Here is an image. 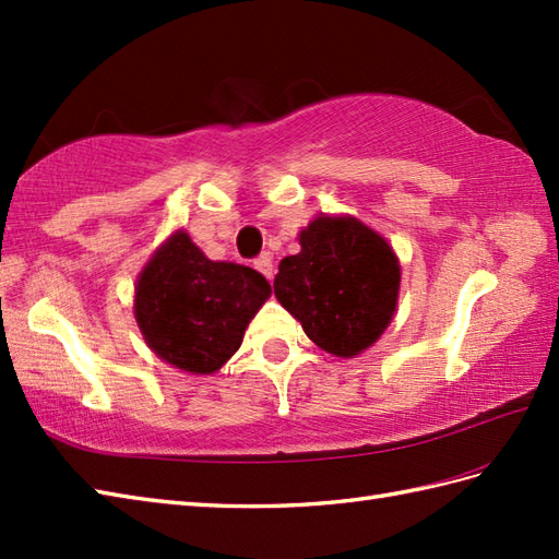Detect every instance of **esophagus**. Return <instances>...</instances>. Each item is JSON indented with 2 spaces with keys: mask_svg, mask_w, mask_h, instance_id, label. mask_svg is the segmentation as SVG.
<instances>
[{
  "mask_svg": "<svg viewBox=\"0 0 559 559\" xmlns=\"http://www.w3.org/2000/svg\"><path fill=\"white\" fill-rule=\"evenodd\" d=\"M254 269H257L259 273H264V276L271 281V278H273V259H271V254L257 257V259H254Z\"/></svg>",
  "mask_w": 559,
  "mask_h": 559,
  "instance_id": "esophagus-1",
  "label": "esophagus"
}]
</instances>
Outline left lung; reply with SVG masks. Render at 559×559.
Returning <instances> with one entry per match:
<instances>
[{
  "label": "left lung",
  "instance_id": "left-lung-1",
  "mask_svg": "<svg viewBox=\"0 0 559 559\" xmlns=\"http://www.w3.org/2000/svg\"><path fill=\"white\" fill-rule=\"evenodd\" d=\"M300 252L281 259L278 302L307 338L336 358L379 341L396 314L401 264L382 235L355 216L319 213L298 235Z\"/></svg>",
  "mask_w": 559,
  "mask_h": 559
}]
</instances>
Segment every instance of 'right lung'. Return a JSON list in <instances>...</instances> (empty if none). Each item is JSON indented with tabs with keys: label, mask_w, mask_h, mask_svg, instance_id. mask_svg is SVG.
<instances>
[{
	"label": "right lung",
	"mask_w": 559,
	"mask_h": 559,
	"mask_svg": "<svg viewBox=\"0 0 559 559\" xmlns=\"http://www.w3.org/2000/svg\"><path fill=\"white\" fill-rule=\"evenodd\" d=\"M269 295L259 271L211 261L187 230H175L139 273L134 319L163 362L189 374H213L240 348Z\"/></svg>",
	"instance_id": "right-lung-1"
}]
</instances>
